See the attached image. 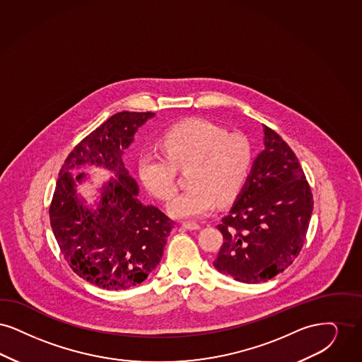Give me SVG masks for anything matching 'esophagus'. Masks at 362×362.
<instances>
[{
  "label": "esophagus",
  "instance_id": "1",
  "mask_svg": "<svg viewBox=\"0 0 362 362\" xmlns=\"http://www.w3.org/2000/svg\"><path fill=\"white\" fill-rule=\"evenodd\" d=\"M182 227H184L185 230H189V231L200 230V226H199L197 223H193V221H185V223H182Z\"/></svg>",
  "mask_w": 362,
  "mask_h": 362
}]
</instances>
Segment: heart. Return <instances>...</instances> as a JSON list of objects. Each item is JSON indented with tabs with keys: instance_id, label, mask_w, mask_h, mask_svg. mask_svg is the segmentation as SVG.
Listing matches in <instances>:
<instances>
[{
	"instance_id": "heart-1",
	"label": "heart",
	"mask_w": 362,
	"mask_h": 362,
	"mask_svg": "<svg viewBox=\"0 0 362 362\" xmlns=\"http://www.w3.org/2000/svg\"><path fill=\"white\" fill-rule=\"evenodd\" d=\"M165 156L143 151L138 160L141 184L153 196L169 200L175 192V169L189 166L187 190L168 205L177 219L202 218L216 203H231L246 185L252 163V144L242 134H227L204 119H188L162 136Z\"/></svg>"
}]
</instances>
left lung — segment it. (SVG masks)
<instances>
[{
	"label": "left lung",
	"instance_id": "1",
	"mask_svg": "<svg viewBox=\"0 0 362 362\" xmlns=\"http://www.w3.org/2000/svg\"><path fill=\"white\" fill-rule=\"evenodd\" d=\"M314 199L299 159L264 126V150L227 216L218 226L223 245L214 267L236 281H267L299 255Z\"/></svg>",
	"mask_w": 362,
	"mask_h": 362
}]
</instances>
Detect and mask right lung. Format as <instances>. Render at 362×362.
<instances>
[{
  "instance_id": "right-lung-1",
  "label": "right lung",
  "mask_w": 362,
  "mask_h": 362,
  "mask_svg": "<svg viewBox=\"0 0 362 362\" xmlns=\"http://www.w3.org/2000/svg\"><path fill=\"white\" fill-rule=\"evenodd\" d=\"M153 112H119L78 143L59 172L49 221L64 259L81 279L98 288L120 291L143 283L157 267L173 223L157 206L144 205L123 156ZM104 167L114 177L98 189L95 207L76 192L86 174Z\"/></svg>"
}]
</instances>
